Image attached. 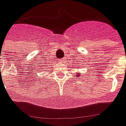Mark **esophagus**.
I'll return each mask as SVG.
<instances>
[{
    "label": "esophagus",
    "mask_w": 126,
    "mask_h": 126,
    "mask_svg": "<svg viewBox=\"0 0 126 126\" xmlns=\"http://www.w3.org/2000/svg\"><path fill=\"white\" fill-rule=\"evenodd\" d=\"M66 61V58H63L62 60L61 61V62H62V63H64V62H65Z\"/></svg>",
    "instance_id": "obj_1"
}]
</instances>
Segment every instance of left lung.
Wrapping results in <instances>:
<instances>
[{
	"label": "left lung",
	"mask_w": 126,
	"mask_h": 126,
	"mask_svg": "<svg viewBox=\"0 0 126 126\" xmlns=\"http://www.w3.org/2000/svg\"><path fill=\"white\" fill-rule=\"evenodd\" d=\"M79 76V74H78V76Z\"/></svg>",
	"instance_id": "left-lung-1"
}]
</instances>
